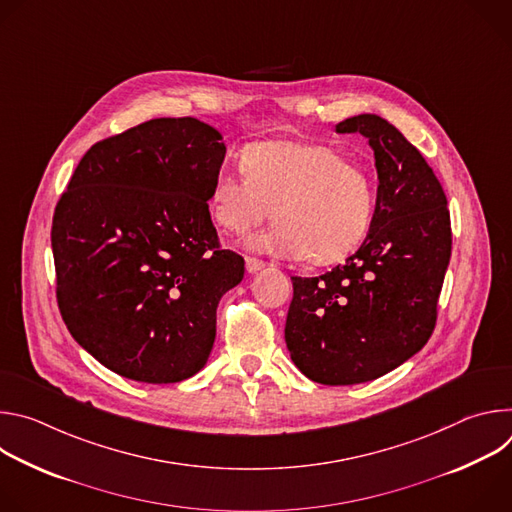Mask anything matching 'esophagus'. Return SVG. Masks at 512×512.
Masks as SVG:
<instances>
[{"label": "esophagus", "mask_w": 512, "mask_h": 512, "mask_svg": "<svg viewBox=\"0 0 512 512\" xmlns=\"http://www.w3.org/2000/svg\"><path fill=\"white\" fill-rule=\"evenodd\" d=\"M245 267H247L249 273H257V271H261L265 267V263L261 259H257V257H245Z\"/></svg>", "instance_id": "esophagus-1"}]
</instances>
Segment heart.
<instances>
[{
    "instance_id": "obj_1",
    "label": "heart",
    "mask_w": 512,
    "mask_h": 512,
    "mask_svg": "<svg viewBox=\"0 0 512 512\" xmlns=\"http://www.w3.org/2000/svg\"><path fill=\"white\" fill-rule=\"evenodd\" d=\"M377 206L373 172L320 143L261 141L243 156V174H216L208 208L212 221L245 235L271 216L275 225L247 247L279 259L304 257L328 265L367 237Z\"/></svg>"
}]
</instances>
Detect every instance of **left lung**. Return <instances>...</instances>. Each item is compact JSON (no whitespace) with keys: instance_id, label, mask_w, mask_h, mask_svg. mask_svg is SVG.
Masks as SVG:
<instances>
[{"instance_id":"left-lung-1","label":"left lung","mask_w":512,"mask_h":512,"mask_svg":"<svg viewBox=\"0 0 512 512\" xmlns=\"http://www.w3.org/2000/svg\"><path fill=\"white\" fill-rule=\"evenodd\" d=\"M375 152L377 206L367 239L320 277H291L285 344L322 385L367 383L397 369L429 340L452 255L448 198L415 145L379 115L336 125Z\"/></svg>"}]
</instances>
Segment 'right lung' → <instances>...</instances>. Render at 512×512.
I'll list each match as a JSON object with an SVG mask.
<instances>
[{"instance_id":"add662e5","label":"right lung","mask_w":512,"mask_h":512,"mask_svg":"<svg viewBox=\"0 0 512 512\" xmlns=\"http://www.w3.org/2000/svg\"><path fill=\"white\" fill-rule=\"evenodd\" d=\"M223 135L162 117L97 141L52 218L62 320L109 371L139 383L196 375L216 336V306L245 261L221 249L208 194Z\"/></svg>"}]
</instances>
